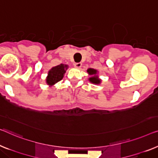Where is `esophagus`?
<instances>
[{
    "label": "esophagus",
    "mask_w": 158,
    "mask_h": 158,
    "mask_svg": "<svg viewBox=\"0 0 158 158\" xmlns=\"http://www.w3.org/2000/svg\"><path fill=\"white\" fill-rule=\"evenodd\" d=\"M74 67H77V68H80V67H81V62L75 63V64H74Z\"/></svg>",
    "instance_id": "34e87169"
}]
</instances>
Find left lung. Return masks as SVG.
Returning <instances> with one entry per match:
<instances>
[{"mask_svg": "<svg viewBox=\"0 0 158 158\" xmlns=\"http://www.w3.org/2000/svg\"><path fill=\"white\" fill-rule=\"evenodd\" d=\"M87 72L89 73L90 75H95L96 74V70L94 69H89L87 70ZM89 81H90L91 83H94V84H99L101 82V80L99 79H98L97 76H94V77H91L89 78Z\"/></svg>", "mask_w": 158, "mask_h": 158, "instance_id": "obj_1", "label": "left lung"}]
</instances>
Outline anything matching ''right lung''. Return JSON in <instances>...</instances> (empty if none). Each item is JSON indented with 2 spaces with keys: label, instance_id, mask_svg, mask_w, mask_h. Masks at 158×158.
Here are the masks:
<instances>
[{
  "label": "right lung",
  "instance_id": "add662e5",
  "mask_svg": "<svg viewBox=\"0 0 158 158\" xmlns=\"http://www.w3.org/2000/svg\"><path fill=\"white\" fill-rule=\"evenodd\" d=\"M67 67V65H64L62 64L53 67L49 72L48 77L46 79L47 83L49 84V85H53V84H55L56 82L62 80Z\"/></svg>",
  "mask_w": 158,
  "mask_h": 158
}]
</instances>
